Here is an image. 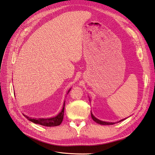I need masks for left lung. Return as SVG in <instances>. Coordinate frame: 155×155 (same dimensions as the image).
I'll return each instance as SVG.
<instances>
[{"mask_svg":"<svg viewBox=\"0 0 155 155\" xmlns=\"http://www.w3.org/2000/svg\"><path fill=\"white\" fill-rule=\"evenodd\" d=\"M91 117H92V119L94 120V121L96 123H98V124H102V125H112V124H115V123H110V122H107V121H101V120H100V119H97L96 117H95L94 116L93 114H92V112H91ZM124 119H122V120H121V121H119V122H121V121H123V120H124Z\"/></svg>","mask_w":155,"mask_h":155,"instance_id":"8db88e82","label":"left lung"}]
</instances>
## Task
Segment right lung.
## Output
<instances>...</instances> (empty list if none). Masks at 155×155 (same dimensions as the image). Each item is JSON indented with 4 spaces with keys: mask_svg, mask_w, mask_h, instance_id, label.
<instances>
[{
    "mask_svg": "<svg viewBox=\"0 0 155 155\" xmlns=\"http://www.w3.org/2000/svg\"><path fill=\"white\" fill-rule=\"evenodd\" d=\"M71 90V88L68 90L67 94L70 92ZM64 106H65V101L63 104V107L62 108L61 111L57 114V115L53 117L50 118H32L28 117L27 116L24 115V116L29 121H32V123L35 124H38L42 126H45V127H56V126H59L61 124L62 120H63V116H64Z\"/></svg>",
    "mask_w": 155,
    "mask_h": 155,
    "instance_id": "add662e5",
    "label": "right lung"
}]
</instances>
